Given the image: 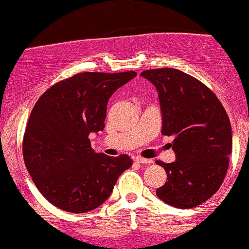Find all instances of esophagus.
I'll list each match as a JSON object with an SVG mask.
<instances>
[{
  "mask_svg": "<svg viewBox=\"0 0 249 249\" xmlns=\"http://www.w3.org/2000/svg\"><path fill=\"white\" fill-rule=\"evenodd\" d=\"M135 161H137L138 163H142V164H150V163H152V160L142 159V157H137V159H135Z\"/></svg>",
  "mask_w": 249,
  "mask_h": 249,
  "instance_id": "obj_1",
  "label": "esophagus"
}]
</instances>
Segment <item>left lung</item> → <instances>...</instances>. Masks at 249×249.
<instances>
[{
	"mask_svg": "<svg viewBox=\"0 0 249 249\" xmlns=\"http://www.w3.org/2000/svg\"><path fill=\"white\" fill-rule=\"evenodd\" d=\"M140 76L159 92L161 133L174 138L176 161H156L167 173L157 197L177 208L196 207L219 190L228 172L232 150L228 114L207 86L183 71L152 69Z\"/></svg>",
	"mask_w": 249,
	"mask_h": 249,
	"instance_id": "left-lung-1",
	"label": "left lung"
}]
</instances>
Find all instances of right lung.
<instances>
[{"label":"right lung","instance_id":"obj_1","mask_svg":"<svg viewBox=\"0 0 249 249\" xmlns=\"http://www.w3.org/2000/svg\"><path fill=\"white\" fill-rule=\"evenodd\" d=\"M135 76V71L80 72L52 86L37 100L24 133L23 156L52 205L70 213L95 209L132 166L127 155L94 152L88 135L104 129L110 97Z\"/></svg>","mask_w":249,"mask_h":249}]
</instances>
